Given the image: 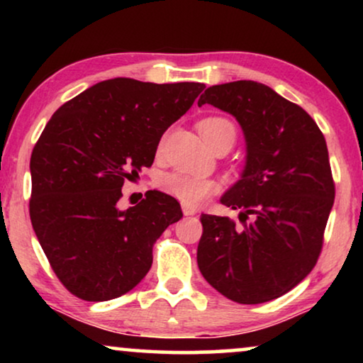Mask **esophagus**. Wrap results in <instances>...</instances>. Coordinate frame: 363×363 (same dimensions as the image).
Returning <instances> with one entry per match:
<instances>
[{"instance_id":"obj_1","label":"esophagus","mask_w":363,"mask_h":363,"mask_svg":"<svg viewBox=\"0 0 363 363\" xmlns=\"http://www.w3.org/2000/svg\"><path fill=\"white\" fill-rule=\"evenodd\" d=\"M182 210H183V215H185V216H193V215H196V213H198L195 206L186 205V203H182Z\"/></svg>"}]
</instances>
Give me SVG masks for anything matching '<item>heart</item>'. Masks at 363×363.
Instances as JSON below:
<instances>
[{"label": "heart", "instance_id": "obj_1", "mask_svg": "<svg viewBox=\"0 0 363 363\" xmlns=\"http://www.w3.org/2000/svg\"><path fill=\"white\" fill-rule=\"evenodd\" d=\"M200 133L203 138L213 147L215 143L221 140H230L235 143L236 138V128L233 125V122L223 117H206L198 123ZM160 186L162 190L168 193V195L177 198L182 203L186 205H200L201 201H205L206 198L215 195L218 191L216 180L208 177L200 175H191V173H182V172H173L167 173L160 178Z\"/></svg>", "mask_w": 363, "mask_h": 363}]
</instances>
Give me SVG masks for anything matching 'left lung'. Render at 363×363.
Segmentation results:
<instances>
[{"mask_svg":"<svg viewBox=\"0 0 363 363\" xmlns=\"http://www.w3.org/2000/svg\"><path fill=\"white\" fill-rule=\"evenodd\" d=\"M203 104L240 122L246 165L221 196L223 205L240 210L242 228L228 216L201 215L198 267L240 304L277 299L319 259L335 198L325 138L304 108L255 81L208 87L198 107Z\"/></svg>","mask_w":363,"mask_h":363,"instance_id":"left-lung-1","label":"left lung"}]
</instances>
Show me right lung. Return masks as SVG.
<instances>
[{"mask_svg": "<svg viewBox=\"0 0 363 363\" xmlns=\"http://www.w3.org/2000/svg\"><path fill=\"white\" fill-rule=\"evenodd\" d=\"M205 89L116 77L54 112L31 153L29 216L64 287L79 299L121 297L152 267V250L183 216L180 203L150 190L118 210L125 180L152 167L163 132Z\"/></svg>", "mask_w": 363, "mask_h": 363, "instance_id": "obj_1", "label": "right lung"}]
</instances>
